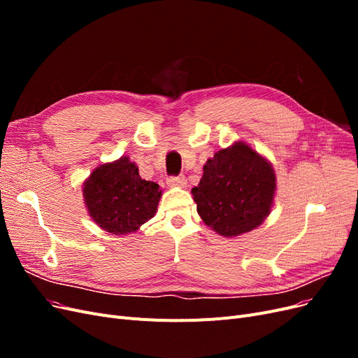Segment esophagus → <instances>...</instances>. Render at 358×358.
Instances as JSON below:
<instances>
[{"mask_svg": "<svg viewBox=\"0 0 358 358\" xmlns=\"http://www.w3.org/2000/svg\"><path fill=\"white\" fill-rule=\"evenodd\" d=\"M167 185L169 187H179V188H183L187 187V178L180 175V176H170L167 178Z\"/></svg>", "mask_w": 358, "mask_h": 358, "instance_id": "1", "label": "esophagus"}]
</instances>
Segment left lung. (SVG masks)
Listing matches in <instances>:
<instances>
[{
	"label": "left lung",
	"mask_w": 358,
	"mask_h": 358,
	"mask_svg": "<svg viewBox=\"0 0 358 358\" xmlns=\"http://www.w3.org/2000/svg\"><path fill=\"white\" fill-rule=\"evenodd\" d=\"M275 191L272 164L251 146L237 142L206 161L203 178L191 192L204 224L221 236L234 237L267 218Z\"/></svg>",
	"instance_id": "obj_1"
}]
</instances>
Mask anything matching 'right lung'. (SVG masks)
<instances>
[{
	"label": "right lung",
	"instance_id": "obj_1",
	"mask_svg": "<svg viewBox=\"0 0 358 358\" xmlns=\"http://www.w3.org/2000/svg\"><path fill=\"white\" fill-rule=\"evenodd\" d=\"M90 216L103 230L121 236L134 233L157 212L159 185L143 180L128 157L96 167L83 183Z\"/></svg>",
	"mask_w": 358,
	"mask_h": 358
}]
</instances>
